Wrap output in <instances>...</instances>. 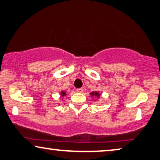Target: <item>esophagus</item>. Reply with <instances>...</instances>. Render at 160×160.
<instances>
[{
	"mask_svg": "<svg viewBox=\"0 0 160 160\" xmlns=\"http://www.w3.org/2000/svg\"><path fill=\"white\" fill-rule=\"evenodd\" d=\"M77 92H83V88H78L77 90Z\"/></svg>",
	"mask_w": 160,
	"mask_h": 160,
	"instance_id": "1",
	"label": "esophagus"
}]
</instances>
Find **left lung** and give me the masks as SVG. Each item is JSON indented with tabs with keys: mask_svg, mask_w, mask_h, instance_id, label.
I'll return each instance as SVG.
<instances>
[{
	"mask_svg": "<svg viewBox=\"0 0 160 160\" xmlns=\"http://www.w3.org/2000/svg\"><path fill=\"white\" fill-rule=\"evenodd\" d=\"M90 95H91L92 96H95L96 98L100 97V93L98 92H90Z\"/></svg>",
	"mask_w": 160,
	"mask_h": 160,
	"instance_id": "obj_1",
	"label": "left lung"
}]
</instances>
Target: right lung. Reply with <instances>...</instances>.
<instances>
[{"instance_id": "right-lung-1", "label": "right lung", "mask_w": 160, "mask_h": 160, "mask_svg": "<svg viewBox=\"0 0 160 160\" xmlns=\"http://www.w3.org/2000/svg\"><path fill=\"white\" fill-rule=\"evenodd\" d=\"M60 93H61V95H62V96H65V95H66V93H65V91H62L61 92H60Z\"/></svg>"}]
</instances>
